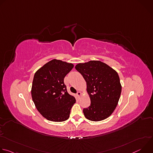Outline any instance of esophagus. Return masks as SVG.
<instances>
[{"instance_id":"obj_1","label":"esophagus","mask_w":153,"mask_h":153,"mask_svg":"<svg viewBox=\"0 0 153 153\" xmlns=\"http://www.w3.org/2000/svg\"><path fill=\"white\" fill-rule=\"evenodd\" d=\"M81 95H82V93H81L80 91H78V92L77 93V96L79 97Z\"/></svg>"}]
</instances>
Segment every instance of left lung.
<instances>
[{
	"label": "left lung",
	"instance_id": "8db88e82",
	"mask_svg": "<svg viewBox=\"0 0 153 153\" xmlns=\"http://www.w3.org/2000/svg\"><path fill=\"white\" fill-rule=\"evenodd\" d=\"M75 68L85 80L91 100L90 106L83 110L85 117L97 122L110 116L117 106L122 91L117 73L99 60L80 63Z\"/></svg>",
	"mask_w": 153,
	"mask_h": 153
}]
</instances>
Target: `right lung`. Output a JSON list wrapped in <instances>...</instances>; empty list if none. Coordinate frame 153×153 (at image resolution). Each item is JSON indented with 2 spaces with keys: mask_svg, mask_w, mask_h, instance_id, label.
<instances>
[{
  "mask_svg": "<svg viewBox=\"0 0 153 153\" xmlns=\"http://www.w3.org/2000/svg\"><path fill=\"white\" fill-rule=\"evenodd\" d=\"M73 67L71 63L53 59L34 74L32 99L38 111L48 120L63 122L70 117L76 99L68 94L63 80Z\"/></svg>",
  "mask_w": 153,
  "mask_h": 153,
  "instance_id": "right-lung-1",
  "label": "right lung"
}]
</instances>
